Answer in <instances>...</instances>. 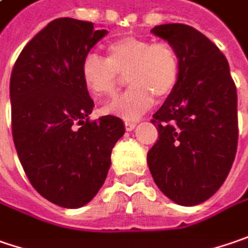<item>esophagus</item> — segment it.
<instances>
[{
    "mask_svg": "<svg viewBox=\"0 0 248 248\" xmlns=\"http://www.w3.org/2000/svg\"><path fill=\"white\" fill-rule=\"evenodd\" d=\"M124 125H125V130L132 131L137 127V121H131V120H125L124 121Z\"/></svg>",
    "mask_w": 248,
    "mask_h": 248,
    "instance_id": "1",
    "label": "esophagus"
}]
</instances>
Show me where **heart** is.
Listing matches in <instances>:
<instances>
[{"label": "heart", "instance_id": "obj_1", "mask_svg": "<svg viewBox=\"0 0 248 248\" xmlns=\"http://www.w3.org/2000/svg\"><path fill=\"white\" fill-rule=\"evenodd\" d=\"M81 77L94 97H111L118 91L121 77L130 88L103 111L125 120H137L148 111L155 97L165 99L174 91L180 77V57L169 42H155L125 36L107 46V56L88 53L83 57Z\"/></svg>", "mask_w": 248, "mask_h": 248}]
</instances>
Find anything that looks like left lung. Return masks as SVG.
Listing matches in <instances>:
<instances>
[{
	"label": "left lung",
	"mask_w": 248,
	"mask_h": 248,
	"mask_svg": "<svg viewBox=\"0 0 248 248\" xmlns=\"http://www.w3.org/2000/svg\"><path fill=\"white\" fill-rule=\"evenodd\" d=\"M152 31L176 47L180 77L151 120L159 137L148 152V166L166 197L192 206L220 188L233 165L239 140L236 85L226 57L201 31L183 23Z\"/></svg>",
	"instance_id": "8db88e82"
}]
</instances>
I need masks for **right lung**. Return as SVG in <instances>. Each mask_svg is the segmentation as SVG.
Segmentation results:
<instances>
[{"mask_svg":"<svg viewBox=\"0 0 248 248\" xmlns=\"http://www.w3.org/2000/svg\"><path fill=\"white\" fill-rule=\"evenodd\" d=\"M107 31L60 18L23 47L9 83L12 137L33 188L62 208L88 204L103 186L121 118L89 120L93 100L82 81L83 57Z\"/></svg>","mask_w":248,"mask_h":248,"instance_id":"right-lung-1","label":"right lung"}]
</instances>
